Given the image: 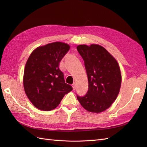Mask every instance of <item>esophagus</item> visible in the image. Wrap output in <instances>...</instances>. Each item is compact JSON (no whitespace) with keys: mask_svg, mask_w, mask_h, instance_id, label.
<instances>
[{"mask_svg":"<svg viewBox=\"0 0 147 147\" xmlns=\"http://www.w3.org/2000/svg\"><path fill=\"white\" fill-rule=\"evenodd\" d=\"M72 88H73V90H75V89H76V83H74L72 84Z\"/></svg>","mask_w":147,"mask_h":147,"instance_id":"34e87169","label":"esophagus"}]
</instances>
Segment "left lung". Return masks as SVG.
<instances>
[{"mask_svg": "<svg viewBox=\"0 0 147 147\" xmlns=\"http://www.w3.org/2000/svg\"><path fill=\"white\" fill-rule=\"evenodd\" d=\"M84 61L88 90L83 96H77L84 109L100 113L109 109L117 99L121 87V75L119 65L105 49L99 45L77 47Z\"/></svg>", "mask_w": 147, "mask_h": 147, "instance_id": "8db88e82", "label": "left lung"}]
</instances>
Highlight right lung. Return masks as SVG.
<instances>
[{"label": "right lung", "instance_id": "add662e5", "mask_svg": "<svg viewBox=\"0 0 147 147\" xmlns=\"http://www.w3.org/2000/svg\"><path fill=\"white\" fill-rule=\"evenodd\" d=\"M70 49L69 45L54 42L39 47L31 53L26 64L23 84L26 95L37 109L50 111L60 104L72 90L65 83L59 64Z\"/></svg>", "mask_w": 147, "mask_h": 147}]
</instances>
